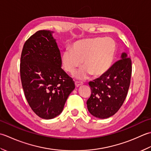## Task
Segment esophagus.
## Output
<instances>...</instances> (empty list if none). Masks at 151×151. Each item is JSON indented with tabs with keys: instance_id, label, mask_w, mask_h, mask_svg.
<instances>
[{
	"instance_id": "obj_1",
	"label": "esophagus",
	"mask_w": 151,
	"mask_h": 151,
	"mask_svg": "<svg viewBox=\"0 0 151 151\" xmlns=\"http://www.w3.org/2000/svg\"><path fill=\"white\" fill-rule=\"evenodd\" d=\"M75 85H76V87H79V86L82 85L83 83H81V82L76 81V82H75Z\"/></svg>"
}]
</instances>
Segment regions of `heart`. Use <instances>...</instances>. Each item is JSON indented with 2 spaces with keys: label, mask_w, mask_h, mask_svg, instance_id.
Returning <instances> with one entry per match:
<instances>
[{
  "label": "heart",
  "mask_w": 151,
  "mask_h": 151,
  "mask_svg": "<svg viewBox=\"0 0 151 151\" xmlns=\"http://www.w3.org/2000/svg\"><path fill=\"white\" fill-rule=\"evenodd\" d=\"M116 44L109 38H93L81 40L73 43L71 50L64 51L61 62L64 70L71 74L77 68H85L76 73L79 79L87 78L88 73L94 77H101L110 70L115 60Z\"/></svg>",
  "instance_id": "heart-1"
}]
</instances>
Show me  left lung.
<instances>
[{"label":"left lung","mask_w":151,"mask_h":151,"mask_svg":"<svg viewBox=\"0 0 151 151\" xmlns=\"http://www.w3.org/2000/svg\"><path fill=\"white\" fill-rule=\"evenodd\" d=\"M122 59L111 67L105 75L89 82L91 94L87 101L91 115L106 119L115 115L127 98L132 75V60L123 53Z\"/></svg>","instance_id":"8db88e82"}]
</instances>
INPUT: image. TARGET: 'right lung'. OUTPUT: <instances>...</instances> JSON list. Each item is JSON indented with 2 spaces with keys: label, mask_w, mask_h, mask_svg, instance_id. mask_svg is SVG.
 <instances>
[{
  "label": "right lung",
  "mask_w": 151,
  "mask_h": 151,
  "mask_svg": "<svg viewBox=\"0 0 151 151\" xmlns=\"http://www.w3.org/2000/svg\"><path fill=\"white\" fill-rule=\"evenodd\" d=\"M50 30H38L24 43L21 55L20 76L24 96L40 118L60 115L75 88L73 79L61 68V56Z\"/></svg>",
  "instance_id": "right-lung-1"
}]
</instances>
